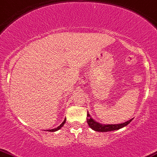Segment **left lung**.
I'll use <instances>...</instances> for the list:
<instances>
[{"instance_id": "1", "label": "left lung", "mask_w": 157, "mask_h": 157, "mask_svg": "<svg viewBox=\"0 0 157 157\" xmlns=\"http://www.w3.org/2000/svg\"><path fill=\"white\" fill-rule=\"evenodd\" d=\"M88 118H87V122H88V126L97 132H109L114 131V130H119V129L124 128L130 123L132 120V119H130V120L127 121L125 122L120 123V124H101L96 121H95L93 119L90 117V115L88 113L87 115Z\"/></svg>"}]
</instances>
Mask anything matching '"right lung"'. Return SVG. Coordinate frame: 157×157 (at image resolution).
Instances as JSON below:
<instances>
[{"label":"right lung","mask_w":157,"mask_h":157,"mask_svg":"<svg viewBox=\"0 0 157 157\" xmlns=\"http://www.w3.org/2000/svg\"><path fill=\"white\" fill-rule=\"evenodd\" d=\"M65 122H66V118L64 119V122H63L62 123H61V124L60 125H59V127H57L56 128L52 129V130H47V131H49V132H55V131H57V130H59V129L61 128V127H63V126H64V123H65Z\"/></svg>","instance_id":"obj_1"}]
</instances>
